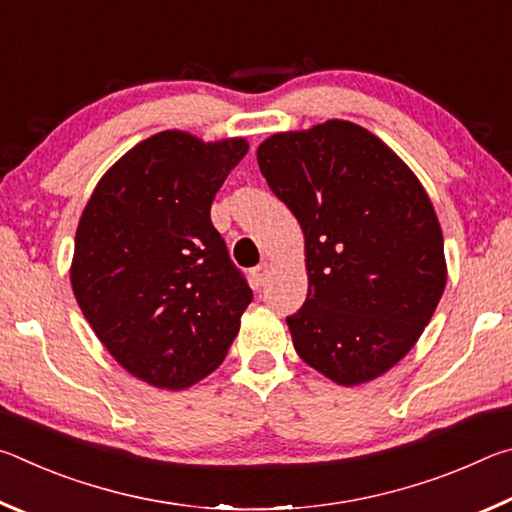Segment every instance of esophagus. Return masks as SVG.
I'll return each mask as SVG.
<instances>
[{"mask_svg": "<svg viewBox=\"0 0 512 512\" xmlns=\"http://www.w3.org/2000/svg\"><path fill=\"white\" fill-rule=\"evenodd\" d=\"M268 275H271V264H268V262H262L257 268H253V273H250L255 287H264L266 280H268Z\"/></svg>", "mask_w": 512, "mask_h": 512, "instance_id": "obj_1", "label": "esophagus"}]
</instances>
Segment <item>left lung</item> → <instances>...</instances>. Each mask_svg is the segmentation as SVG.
<instances>
[{
    "label": "left lung",
    "instance_id": "obj_1",
    "mask_svg": "<svg viewBox=\"0 0 512 512\" xmlns=\"http://www.w3.org/2000/svg\"><path fill=\"white\" fill-rule=\"evenodd\" d=\"M259 171L305 235L309 291L293 348L336 384L393 368L445 291L443 232L415 173L352 121L271 135Z\"/></svg>",
    "mask_w": 512,
    "mask_h": 512
}]
</instances>
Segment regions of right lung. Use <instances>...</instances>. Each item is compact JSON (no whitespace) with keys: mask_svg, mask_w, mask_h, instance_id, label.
Wrapping results in <instances>:
<instances>
[{"mask_svg":"<svg viewBox=\"0 0 512 512\" xmlns=\"http://www.w3.org/2000/svg\"><path fill=\"white\" fill-rule=\"evenodd\" d=\"M241 137H149L99 180L76 228L72 289L106 350L146 384L187 388L228 354L253 300L210 207Z\"/></svg>","mask_w":512,"mask_h":512,"instance_id":"add662e5","label":"right lung"}]
</instances>
